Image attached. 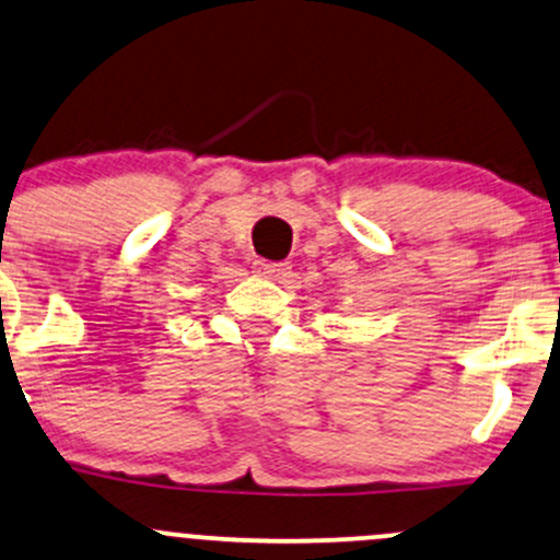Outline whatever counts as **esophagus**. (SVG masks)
<instances>
[{"label":"esophagus","mask_w":560,"mask_h":560,"mask_svg":"<svg viewBox=\"0 0 560 560\" xmlns=\"http://www.w3.org/2000/svg\"><path fill=\"white\" fill-rule=\"evenodd\" d=\"M255 270L262 276V279H273V281H284L287 276L292 273L290 262H268V260H257Z\"/></svg>","instance_id":"34e87169"}]
</instances>
